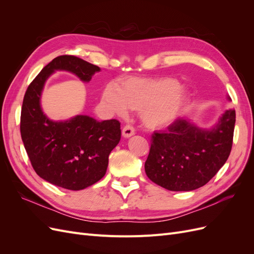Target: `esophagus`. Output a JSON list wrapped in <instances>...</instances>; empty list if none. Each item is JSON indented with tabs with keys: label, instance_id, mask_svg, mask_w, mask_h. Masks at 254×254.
<instances>
[{
	"label": "esophagus",
	"instance_id": "esophagus-1",
	"mask_svg": "<svg viewBox=\"0 0 254 254\" xmlns=\"http://www.w3.org/2000/svg\"><path fill=\"white\" fill-rule=\"evenodd\" d=\"M122 133H123V136H125V137L131 136L134 134V128L131 125H126L123 127Z\"/></svg>",
	"mask_w": 254,
	"mask_h": 254
}]
</instances>
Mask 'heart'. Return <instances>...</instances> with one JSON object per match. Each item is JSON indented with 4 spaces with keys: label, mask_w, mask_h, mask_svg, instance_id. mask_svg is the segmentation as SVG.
Listing matches in <instances>:
<instances>
[{
    "label": "heart",
    "mask_w": 254,
    "mask_h": 254,
    "mask_svg": "<svg viewBox=\"0 0 254 254\" xmlns=\"http://www.w3.org/2000/svg\"><path fill=\"white\" fill-rule=\"evenodd\" d=\"M190 101V92L172 77L122 80L120 87L108 84L103 92L107 108L126 117L129 108L141 111V119L150 129L166 128L178 121Z\"/></svg>",
    "instance_id": "1"
}]
</instances>
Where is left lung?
I'll list each match as a JSON object with an SVG mask.
<instances>
[{
    "instance_id": "1",
    "label": "left lung",
    "mask_w": 254,
    "mask_h": 254,
    "mask_svg": "<svg viewBox=\"0 0 254 254\" xmlns=\"http://www.w3.org/2000/svg\"><path fill=\"white\" fill-rule=\"evenodd\" d=\"M235 110H227L211 129L179 119L163 132H153L145 173L168 190L203 187L224 166L233 143Z\"/></svg>"
}]
</instances>
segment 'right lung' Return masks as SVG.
Returning a JSON list of instances; mask_svg holds the SVG:
<instances>
[{"label": "right lung", "mask_w": 254, "mask_h": 254, "mask_svg": "<svg viewBox=\"0 0 254 254\" xmlns=\"http://www.w3.org/2000/svg\"><path fill=\"white\" fill-rule=\"evenodd\" d=\"M64 70L90 81L101 68L78 57L54 58L28 86L21 110L20 131L35 172L54 186L79 190L101 180L111 150L121 140V123L97 122L88 115L53 122L41 109L44 83L54 72Z\"/></svg>", "instance_id": "obj_1"}]
</instances>
